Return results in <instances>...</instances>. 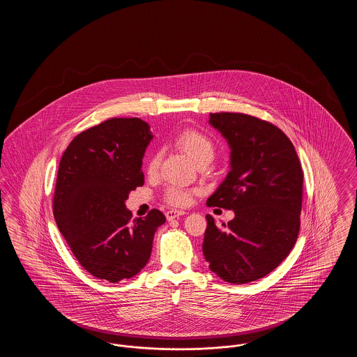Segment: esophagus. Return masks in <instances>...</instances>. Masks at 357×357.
Returning <instances> with one entry per match:
<instances>
[{
	"label": "esophagus",
	"instance_id": "34e87169",
	"mask_svg": "<svg viewBox=\"0 0 357 357\" xmlns=\"http://www.w3.org/2000/svg\"><path fill=\"white\" fill-rule=\"evenodd\" d=\"M183 214H186V213L181 211V210H169L166 213V218H167V221H172V220H175V218H178V217H181Z\"/></svg>",
	"mask_w": 357,
	"mask_h": 357
}]
</instances>
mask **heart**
Instances as JSON below:
<instances>
[{"instance_id":"b5f03b06","label":"heart","mask_w":357,"mask_h":357,"mask_svg":"<svg viewBox=\"0 0 357 357\" xmlns=\"http://www.w3.org/2000/svg\"><path fill=\"white\" fill-rule=\"evenodd\" d=\"M175 143L178 149H181L183 153H186L195 165L204 160L211 162L215 153V147L211 139L194 130H187L185 132H182L176 137ZM159 163H160V153H155L149 160L147 172L150 175H155L159 170ZM166 199L169 204L174 206H186L191 201V192L182 187L171 186L166 191Z\"/></svg>"}]
</instances>
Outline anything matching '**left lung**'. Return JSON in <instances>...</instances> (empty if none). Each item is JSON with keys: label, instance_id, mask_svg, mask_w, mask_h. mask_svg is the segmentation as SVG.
Returning a JSON list of instances; mask_svg holds the SVG:
<instances>
[{"label": "left lung", "instance_id": "8db88e82", "mask_svg": "<svg viewBox=\"0 0 357 357\" xmlns=\"http://www.w3.org/2000/svg\"><path fill=\"white\" fill-rule=\"evenodd\" d=\"M210 126L230 149V170L207 206L233 210L227 225L206 215L204 259L231 284L257 281L293 249L303 206V170L278 127L245 114H210Z\"/></svg>", "mask_w": 357, "mask_h": 357}]
</instances>
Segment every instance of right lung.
I'll list each match as a JSON object with an SVG mask.
<instances>
[{
    "mask_svg": "<svg viewBox=\"0 0 357 357\" xmlns=\"http://www.w3.org/2000/svg\"><path fill=\"white\" fill-rule=\"evenodd\" d=\"M153 137L146 121L114 118L79 134L61 156L53 215L73 255L96 278L119 282L136 275L166 222L156 208L131 220L126 206L144 183L143 156Z\"/></svg>",
    "mask_w": 357,
    "mask_h": 357,
    "instance_id": "obj_1",
    "label": "right lung"
}]
</instances>
